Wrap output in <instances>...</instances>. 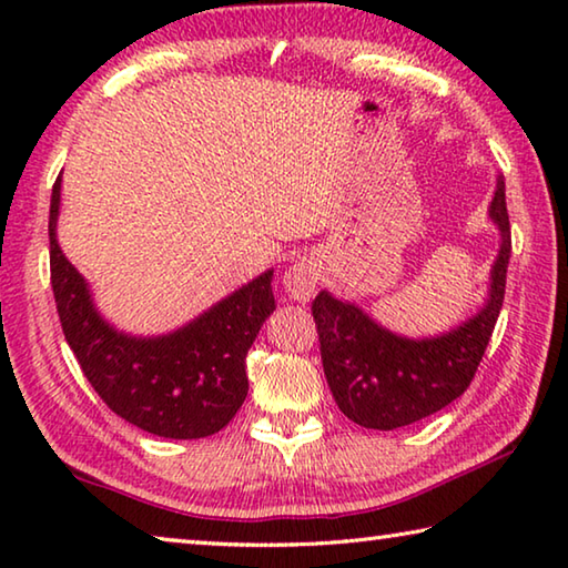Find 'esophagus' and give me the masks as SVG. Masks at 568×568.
<instances>
[{"instance_id":"obj_1","label":"esophagus","mask_w":568,"mask_h":568,"mask_svg":"<svg viewBox=\"0 0 568 568\" xmlns=\"http://www.w3.org/2000/svg\"><path fill=\"white\" fill-rule=\"evenodd\" d=\"M283 287L293 301H311L315 291H318V267H315L313 261L303 257V261L287 267L283 275Z\"/></svg>"}]
</instances>
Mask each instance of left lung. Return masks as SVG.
I'll return each instance as SVG.
<instances>
[{"mask_svg": "<svg viewBox=\"0 0 568 568\" xmlns=\"http://www.w3.org/2000/svg\"><path fill=\"white\" fill-rule=\"evenodd\" d=\"M488 215L501 230L491 295L474 318L450 333L410 341L381 328L358 305L343 303L331 293L323 291L313 301L325 378L338 408L353 423L376 430L410 426L446 408L470 386L501 313L511 257V225L501 175Z\"/></svg>", "mask_w": 568, "mask_h": 568, "instance_id": "obj_1", "label": "left lung"}]
</instances>
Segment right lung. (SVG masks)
Returning a JSON list of instances; mask_svg holds the SVG:
<instances>
[{
    "label": "right lung",
    "mask_w": 568,
    "mask_h": 568,
    "mask_svg": "<svg viewBox=\"0 0 568 568\" xmlns=\"http://www.w3.org/2000/svg\"><path fill=\"white\" fill-rule=\"evenodd\" d=\"M57 178L50 203V273L64 338L82 373L132 426L162 438H205L225 428L247 396L245 355L275 311L273 271L255 277L185 328L160 338L114 331L57 245Z\"/></svg>",
    "instance_id": "add662e5"
}]
</instances>
